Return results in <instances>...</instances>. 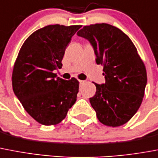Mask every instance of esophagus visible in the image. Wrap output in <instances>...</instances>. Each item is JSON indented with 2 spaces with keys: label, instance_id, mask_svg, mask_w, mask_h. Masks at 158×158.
I'll return each mask as SVG.
<instances>
[{
  "label": "esophagus",
  "instance_id": "34e87169",
  "mask_svg": "<svg viewBox=\"0 0 158 158\" xmlns=\"http://www.w3.org/2000/svg\"><path fill=\"white\" fill-rule=\"evenodd\" d=\"M79 82H80V84H81H81H83V83H84V82H85V81H79Z\"/></svg>",
  "mask_w": 158,
  "mask_h": 158
}]
</instances>
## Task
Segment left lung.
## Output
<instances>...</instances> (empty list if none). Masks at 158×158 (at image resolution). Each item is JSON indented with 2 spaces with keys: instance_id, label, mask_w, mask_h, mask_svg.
Listing matches in <instances>:
<instances>
[{
  "instance_id": "left-lung-1",
  "label": "left lung",
  "mask_w": 158,
  "mask_h": 158,
  "mask_svg": "<svg viewBox=\"0 0 158 158\" xmlns=\"http://www.w3.org/2000/svg\"><path fill=\"white\" fill-rule=\"evenodd\" d=\"M77 36L89 41L97 64L103 66L104 84H96L89 102L99 122L120 127L135 114L141 105L147 84L144 64L129 36L108 23L85 26Z\"/></svg>"
}]
</instances>
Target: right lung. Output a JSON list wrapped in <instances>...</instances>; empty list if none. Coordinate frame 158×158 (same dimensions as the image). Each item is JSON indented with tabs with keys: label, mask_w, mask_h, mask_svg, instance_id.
<instances>
[{
	"label": "right lung",
	"mask_w": 158,
	"mask_h": 158,
	"mask_svg": "<svg viewBox=\"0 0 158 158\" xmlns=\"http://www.w3.org/2000/svg\"><path fill=\"white\" fill-rule=\"evenodd\" d=\"M81 25H48L28 36L20 49L12 85L27 113L45 126L59 124L77 100L79 82L56 77L73 36Z\"/></svg>",
	"instance_id": "1"
}]
</instances>
